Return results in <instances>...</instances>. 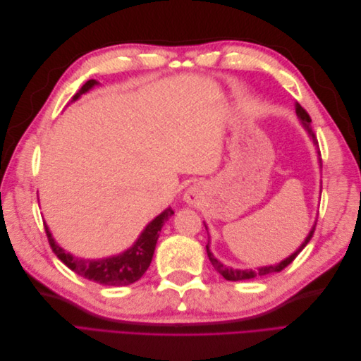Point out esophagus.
Returning a JSON list of instances; mask_svg holds the SVG:
<instances>
[{
    "label": "esophagus",
    "mask_w": 361,
    "mask_h": 361,
    "mask_svg": "<svg viewBox=\"0 0 361 361\" xmlns=\"http://www.w3.org/2000/svg\"><path fill=\"white\" fill-rule=\"evenodd\" d=\"M197 192H195L194 190H188V192L185 194V200H187L188 203H195V200H197Z\"/></svg>",
    "instance_id": "esophagus-1"
}]
</instances>
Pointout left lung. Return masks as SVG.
I'll return each mask as SVG.
<instances>
[{"instance_id":"1","label":"left lung","mask_w":361,"mask_h":361,"mask_svg":"<svg viewBox=\"0 0 361 361\" xmlns=\"http://www.w3.org/2000/svg\"><path fill=\"white\" fill-rule=\"evenodd\" d=\"M295 110H297V116H298V118H300V122L302 123V126H304L305 129H307V133H309V135L312 137L314 146H318V138H316L314 133H313L312 128H310L312 118H310L309 113L305 111L300 104H297V108H295ZM319 155H321V154H319ZM314 227H316V223H314V226L312 227V231H310V233L307 235V238H305V241L300 245V248H298L297 251H295V253H292L289 257H286L285 260H281L280 264H277V265L260 267V268H257V269H235V268H231V267H226L224 264H221V262H218V260L214 257V255L211 253V250H209V243H207V245H206V253H207V257H209V260H211V264L214 265L215 271L220 272V274H221L226 280H228V281L250 280V279H255V277H259V276L262 277V276L276 274V272H280V271L285 269L288 265H290L292 262H293V259L297 257V256L301 253V251H302V248L309 244V241H310L313 233H314Z\"/></svg>"}]
</instances>
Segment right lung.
Segmentation results:
<instances>
[{
  "label": "right lung",
  "mask_w": 361,
  "mask_h": 361,
  "mask_svg": "<svg viewBox=\"0 0 361 361\" xmlns=\"http://www.w3.org/2000/svg\"><path fill=\"white\" fill-rule=\"evenodd\" d=\"M97 84L96 80L87 81L78 93H75L72 101H76L81 94L89 92L92 87ZM171 207H167L166 211L161 212L155 220H152L146 228L138 236L134 245L123 251L122 255L111 256L105 259H81L75 257L71 253H66V250H63L49 232L48 226L45 224V232L48 236L49 245L52 248L56 256L66 265L69 269H72L76 274L92 280L94 283H99V285L105 286H128L130 283H135L143 277L145 272L147 271L152 257H154V251L157 247V241L159 238V232L169 218L173 215Z\"/></svg>",
  "instance_id": "right-lung-1"
}]
</instances>
